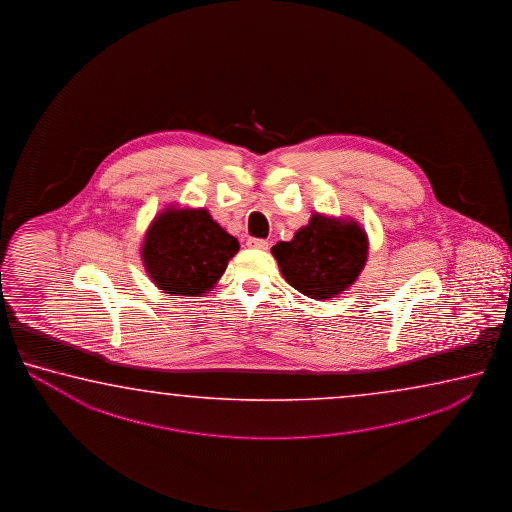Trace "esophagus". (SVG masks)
<instances>
[{"label":"esophagus","instance_id":"esophagus-1","mask_svg":"<svg viewBox=\"0 0 512 512\" xmlns=\"http://www.w3.org/2000/svg\"><path fill=\"white\" fill-rule=\"evenodd\" d=\"M247 245L251 249H260V251H267L269 249V242L267 240H261V238H249Z\"/></svg>","mask_w":512,"mask_h":512}]
</instances>
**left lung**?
<instances>
[{
    "mask_svg": "<svg viewBox=\"0 0 512 512\" xmlns=\"http://www.w3.org/2000/svg\"><path fill=\"white\" fill-rule=\"evenodd\" d=\"M369 240L353 218L313 213L290 242H278L272 256L286 283L322 301L342 294L364 270Z\"/></svg>",
    "mask_w": 512,
    "mask_h": 512,
    "instance_id": "8db88e82",
    "label": "left lung"
}]
</instances>
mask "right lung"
I'll return each mask as SVG.
<instances>
[{"mask_svg":"<svg viewBox=\"0 0 512 512\" xmlns=\"http://www.w3.org/2000/svg\"><path fill=\"white\" fill-rule=\"evenodd\" d=\"M238 249V240L208 209L170 206L148 226L141 261L165 294L202 297L217 285Z\"/></svg>","mask_w":512,"mask_h":512,"instance_id":"right-lung-1","label":"right lung"}]
</instances>
